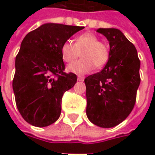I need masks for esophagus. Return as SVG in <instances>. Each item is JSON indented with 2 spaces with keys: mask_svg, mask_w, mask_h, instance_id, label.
Masks as SVG:
<instances>
[{
  "mask_svg": "<svg viewBox=\"0 0 155 155\" xmlns=\"http://www.w3.org/2000/svg\"><path fill=\"white\" fill-rule=\"evenodd\" d=\"M78 80L84 81V76H78Z\"/></svg>",
  "mask_w": 155,
  "mask_h": 155,
  "instance_id": "esophagus-1",
  "label": "esophagus"
}]
</instances>
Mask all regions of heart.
<instances>
[{
    "label": "heart",
    "mask_w": 155,
    "mask_h": 155,
    "mask_svg": "<svg viewBox=\"0 0 155 155\" xmlns=\"http://www.w3.org/2000/svg\"><path fill=\"white\" fill-rule=\"evenodd\" d=\"M80 54L82 59L68 65L67 70L70 72L82 75L91 72L95 66L102 68L109 60L110 50L97 35L86 32L78 35L74 44L71 41H65L61 46V57L65 63L73 62Z\"/></svg>",
    "instance_id": "heart-1"
}]
</instances>
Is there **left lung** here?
I'll return each instance as SVG.
<instances>
[{"mask_svg":"<svg viewBox=\"0 0 155 155\" xmlns=\"http://www.w3.org/2000/svg\"><path fill=\"white\" fill-rule=\"evenodd\" d=\"M97 32L110 41V58L100 72L84 79L86 115L93 124L112 128L134 109L140 83V62L135 46L120 30L98 28Z\"/></svg>","mask_w":155,"mask_h":155,"instance_id":"8db88e82","label":"left lung"}]
</instances>
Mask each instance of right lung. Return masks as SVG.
<instances>
[{"label": "right lung", "instance_id": "add662e5", "mask_svg": "<svg viewBox=\"0 0 155 155\" xmlns=\"http://www.w3.org/2000/svg\"><path fill=\"white\" fill-rule=\"evenodd\" d=\"M84 28L46 23L22 40L15 58L13 90L17 109L28 123L46 127L60 116L63 95L77 82V75L64 72L61 46Z\"/></svg>", "mask_w": 155, "mask_h": 155}]
</instances>
